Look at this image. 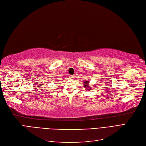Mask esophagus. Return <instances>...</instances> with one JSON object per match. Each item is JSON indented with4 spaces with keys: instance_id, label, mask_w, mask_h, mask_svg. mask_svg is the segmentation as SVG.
<instances>
[{
    "instance_id": "34e87169",
    "label": "esophagus",
    "mask_w": 146,
    "mask_h": 146,
    "mask_svg": "<svg viewBox=\"0 0 146 146\" xmlns=\"http://www.w3.org/2000/svg\"><path fill=\"white\" fill-rule=\"evenodd\" d=\"M69 78H70V79H74V76H73V75H70Z\"/></svg>"
}]
</instances>
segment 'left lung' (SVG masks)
<instances>
[{
	"label": "left lung",
	"mask_w": 146,
	"mask_h": 146,
	"mask_svg": "<svg viewBox=\"0 0 146 146\" xmlns=\"http://www.w3.org/2000/svg\"><path fill=\"white\" fill-rule=\"evenodd\" d=\"M83 82H84L83 84H84L85 87L87 88V89L90 88V87H89V85H88V84H89V80H84V81ZM89 90H90V89H89Z\"/></svg>",
	"instance_id": "1"
}]
</instances>
